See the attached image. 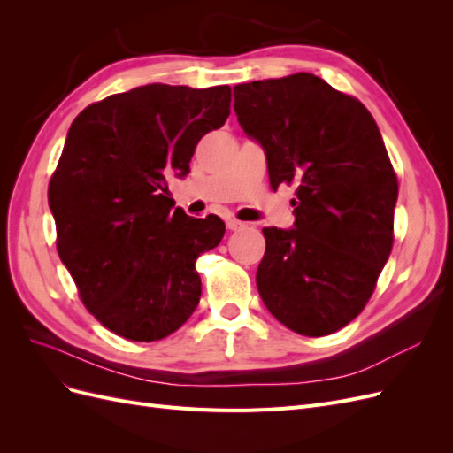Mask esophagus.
<instances>
[{"label":"esophagus","instance_id":"34e87169","mask_svg":"<svg viewBox=\"0 0 453 453\" xmlns=\"http://www.w3.org/2000/svg\"><path fill=\"white\" fill-rule=\"evenodd\" d=\"M226 226H228V230H243L245 226H248V223L238 221V219H228Z\"/></svg>","mask_w":453,"mask_h":453}]
</instances>
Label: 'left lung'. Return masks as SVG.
<instances>
[{"mask_svg":"<svg viewBox=\"0 0 453 453\" xmlns=\"http://www.w3.org/2000/svg\"><path fill=\"white\" fill-rule=\"evenodd\" d=\"M234 111L272 188L296 185L295 225L263 228L258 295L298 334L336 333L368 303L393 245L399 185L376 120L311 73L236 85Z\"/></svg>","mask_w":453,"mask_h":453,"instance_id":"obj_1","label":"left lung"}]
</instances>
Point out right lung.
Returning <instances> with one entry per match:
<instances>
[{"mask_svg":"<svg viewBox=\"0 0 453 453\" xmlns=\"http://www.w3.org/2000/svg\"><path fill=\"white\" fill-rule=\"evenodd\" d=\"M230 96L153 83L88 105L67 130L49 185L58 255L88 311L122 338H166L198 306L196 258L225 223L173 208L168 181L225 125Z\"/></svg>","mask_w":453,"mask_h":453,"instance_id":"right-lung-1","label":"right lung"}]
</instances>
